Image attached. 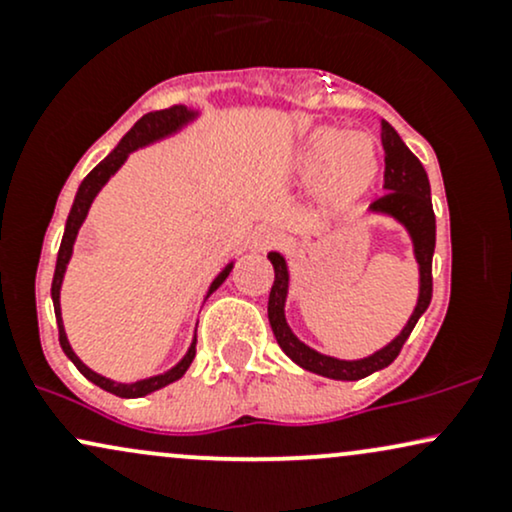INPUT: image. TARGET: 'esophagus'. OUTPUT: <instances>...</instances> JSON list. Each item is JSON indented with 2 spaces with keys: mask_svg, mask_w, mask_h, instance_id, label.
<instances>
[{
  "mask_svg": "<svg viewBox=\"0 0 512 512\" xmlns=\"http://www.w3.org/2000/svg\"><path fill=\"white\" fill-rule=\"evenodd\" d=\"M279 240H281L279 233L269 231V228H262V231H257L255 236H252L250 248L255 252H267V250L276 248V245H279Z\"/></svg>",
  "mask_w": 512,
  "mask_h": 512,
  "instance_id": "1",
  "label": "esophagus"
}]
</instances>
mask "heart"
<instances>
[{
	"mask_svg": "<svg viewBox=\"0 0 512 512\" xmlns=\"http://www.w3.org/2000/svg\"><path fill=\"white\" fill-rule=\"evenodd\" d=\"M380 170V156L366 134H349L339 127H322L310 134L301 154V175L322 180L334 207L356 202L370 190Z\"/></svg>",
	"mask_w": 512,
	"mask_h": 512,
	"instance_id": "1",
	"label": "heart"
}]
</instances>
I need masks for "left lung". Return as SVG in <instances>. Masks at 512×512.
<instances>
[{
    "instance_id": "obj_1",
    "label": "left lung",
    "mask_w": 512,
    "mask_h": 512,
    "mask_svg": "<svg viewBox=\"0 0 512 512\" xmlns=\"http://www.w3.org/2000/svg\"><path fill=\"white\" fill-rule=\"evenodd\" d=\"M380 137H383V151H385V195L375 199L370 204V211L378 214L395 216L399 223H404L409 231L411 240H414V255L419 262L421 286H419V303H416L414 313H411L407 327L399 332V337L392 339L385 349L375 351L373 356L358 358V361H339V358L322 356L315 349L305 346L291 327L286 325L284 317V303L286 293H289V269H286V260L279 252H269V262L274 264V284L269 291V325L279 342L284 354L291 358L293 363L310 370V373L325 375L332 380H361L368 378L375 370H383L390 366L399 356L404 342L409 339L411 330L416 327L419 317L426 313L431 305L433 296V250H436V214H433L431 204V185H428V175L421 161L407 149L402 137L395 132L390 122H380Z\"/></svg>"
}]
</instances>
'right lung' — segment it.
Wrapping results in <instances>:
<instances>
[{"instance_id": "obj_1", "label": "right lung", "mask_w": 512, "mask_h": 512, "mask_svg": "<svg viewBox=\"0 0 512 512\" xmlns=\"http://www.w3.org/2000/svg\"><path fill=\"white\" fill-rule=\"evenodd\" d=\"M195 113L192 110H187L185 105H170L166 110H154V113H146L142 120L134 122V127L129 129L125 137L120 139V144L115 146L113 151H110V156H105L101 163H98L96 168L91 170V173L86 175L84 182L79 185V192H76V199L72 204V211H69V219H67V228H64V236H62V245H60V252H57V267H55V279H52V303H55V315H57V327H60V346L62 351L72 358V363L76 368L81 370V375L84 378L91 380L93 385L103 387L105 392H113L117 397H127V399H134V397H144L149 395V392H156L161 390V387H166L170 383H175V380H180L182 375H185V370L190 368L192 358H195V346H197V339L192 342L190 351H187L185 358L178 363L175 368H170L168 373L163 375H154V378H146V380H139V383H132V385H122V383H115V380H108L103 378V375L93 373L91 368L84 366L81 363V358L74 354L72 346L67 342V334H64V325H62V313H60V289H62V279H64V269H67V262L69 257H72V248H74V240H76V233H79L81 223H84L86 214H88V207H91V202L96 199L98 190L108 182L110 175L115 173L117 168L125 163V158L132 154L134 149H139V146H146L151 142H156V139L166 137V134L175 132V129H180L185 122H190ZM233 264H228L223 272L216 276L214 284H211V291H216L221 286V281L226 279L228 272H231Z\"/></svg>"}]
</instances>
